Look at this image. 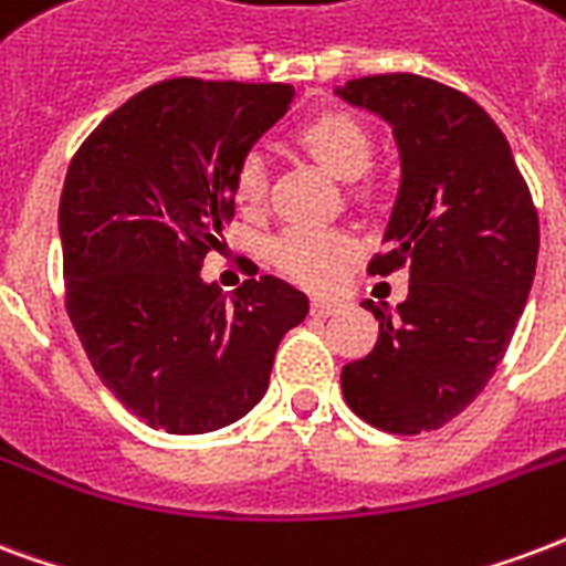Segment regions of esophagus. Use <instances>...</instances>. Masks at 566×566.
<instances>
[{
    "mask_svg": "<svg viewBox=\"0 0 566 566\" xmlns=\"http://www.w3.org/2000/svg\"><path fill=\"white\" fill-rule=\"evenodd\" d=\"M310 310H313V316H334V313H339V310H343V304H337V301H328V298H313Z\"/></svg>",
    "mask_w": 566,
    "mask_h": 566,
    "instance_id": "34e87169",
    "label": "esophagus"
}]
</instances>
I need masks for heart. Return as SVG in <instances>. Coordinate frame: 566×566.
Returning a JSON list of instances; mask_svg holds the SVG:
<instances>
[{"label":"heart","instance_id":"heart-1","mask_svg":"<svg viewBox=\"0 0 566 566\" xmlns=\"http://www.w3.org/2000/svg\"><path fill=\"white\" fill-rule=\"evenodd\" d=\"M301 139L339 178H360L373 164V139L367 127L346 113L313 118L301 130ZM265 157L259 151H248L238 160L232 176L235 199L241 206H259L265 199ZM355 253H358V238L348 229L318 227V223H292L268 244V259L274 262V268L310 289L337 283Z\"/></svg>","mask_w":566,"mask_h":566}]
</instances>
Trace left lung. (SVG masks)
<instances>
[{"label": "left lung", "instance_id": "8db88e82", "mask_svg": "<svg viewBox=\"0 0 566 566\" xmlns=\"http://www.w3.org/2000/svg\"><path fill=\"white\" fill-rule=\"evenodd\" d=\"M394 127L402 164L385 250L369 274L409 268V298L367 310L379 339L339 373L348 409L394 436L460 415L504 358L528 301L541 223L507 139L469 95L418 74L337 88Z\"/></svg>", "mask_w": 566, "mask_h": 566}]
</instances>
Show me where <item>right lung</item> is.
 Instances as JSON below:
<instances>
[{"instance_id": "obj_1", "label": "right lung", "mask_w": 566, "mask_h": 566, "mask_svg": "<svg viewBox=\"0 0 566 566\" xmlns=\"http://www.w3.org/2000/svg\"><path fill=\"white\" fill-rule=\"evenodd\" d=\"M292 97L286 83L164 80L109 113L67 167V316L101 381L151 429L199 436L244 418L307 316L286 280H244L227 301L199 274L235 214L238 160Z\"/></svg>"}]
</instances>
